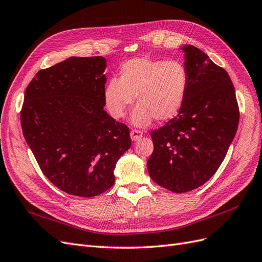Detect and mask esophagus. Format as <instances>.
<instances>
[{
	"mask_svg": "<svg viewBox=\"0 0 262 262\" xmlns=\"http://www.w3.org/2000/svg\"><path fill=\"white\" fill-rule=\"evenodd\" d=\"M142 136H143V133H142L140 130H132V131L130 132L131 140L134 141V142L140 140V139L142 138Z\"/></svg>",
	"mask_w": 262,
	"mask_h": 262,
	"instance_id": "1",
	"label": "esophagus"
}]
</instances>
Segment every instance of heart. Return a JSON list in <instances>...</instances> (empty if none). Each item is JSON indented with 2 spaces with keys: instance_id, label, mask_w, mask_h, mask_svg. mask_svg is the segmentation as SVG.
<instances>
[{
  "instance_id": "b5f03b06",
  "label": "heart",
  "mask_w": 262,
  "mask_h": 262,
  "mask_svg": "<svg viewBox=\"0 0 262 262\" xmlns=\"http://www.w3.org/2000/svg\"><path fill=\"white\" fill-rule=\"evenodd\" d=\"M189 85L188 72L182 63L134 58L124 62L119 80L112 78L104 89V101L110 116L121 119L133 104L131 121L137 126H147L154 119L168 121L184 105Z\"/></svg>"
}]
</instances>
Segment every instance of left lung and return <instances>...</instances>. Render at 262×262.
Returning <instances> with one entry per match:
<instances>
[{"instance_id": "obj_1", "label": "left lung", "mask_w": 262, "mask_h": 262, "mask_svg": "<svg viewBox=\"0 0 262 262\" xmlns=\"http://www.w3.org/2000/svg\"><path fill=\"white\" fill-rule=\"evenodd\" d=\"M189 85L178 115L150 132L147 161L157 185L182 193L205 184L224 161L237 131L239 110L226 71L193 46L181 47Z\"/></svg>"}]
</instances>
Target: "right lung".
Segmentation results:
<instances>
[{"instance_id":"obj_1","label":"right lung","mask_w":262,"mask_h":262,"mask_svg":"<svg viewBox=\"0 0 262 262\" xmlns=\"http://www.w3.org/2000/svg\"><path fill=\"white\" fill-rule=\"evenodd\" d=\"M104 57H71L40 70L20 112L24 138L43 175L62 191L91 198L115 184L130 130L105 110Z\"/></svg>"}]
</instances>
